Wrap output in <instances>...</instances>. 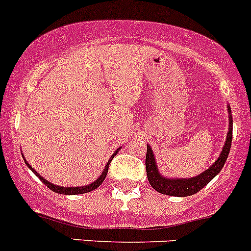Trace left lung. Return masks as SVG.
I'll return each instance as SVG.
<instances>
[{"mask_svg":"<svg viewBox=\"0 0 251 251\" xmlns=\"http://www.w3.org/2000/svg\"><path fill=\"white\" fill-rule=\"evenodd\" d=\"M229 113V128L228 134H227L226 143H225L222 152L216 162L211 165L209 169L203 172L202 174L198 175L196 177H191V179H167V177L162 176L159 174L158 169H157L156 162H154L153 153H152L151 147L147 146L146 152V159H145V164H146V174L147 179H149L150 185L157 191V192L162 193V195L168 196H177V197H186V196H192L201 191L206 183H209L216 175L220 173L222 167L225 165L227 157H228L229 150H231L232 144V112L231 107L228 106Z\"/></svg>","mask_w":251,"mask_h":251,"instance_id":"obj_1","label":"left lung"}]
</instances>
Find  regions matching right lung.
<instances>
[{"label":"right lung","instance_id":"obj_1","mask_svg":"<svg viewBox=\"0 0 251 251\" xmlns=\"http://www.w3.org/2000/svg\"><path fill=\"white\" fill-rule=\"evenodd\" d=\"M118 151H120V149H118L117 151H116L115 153H113L112 156H111V158L108 159V162H107L106 167H105L104 172H102V174L100 175V177H99V179H97V180H95L94 182H92V183H90V185H88V186H82V187H60V186H58V185H54V183H50V182H48L47 180H45V179H43V177L41 176V175L38 174V173L36 172V170L33 169V168L31 167V165H30L29 163H27V162H26V159H24V161H25V163H26L27 167H29L30 169L32 170V172L35 173L36 175H37V176H38V179H40L41 181H43V183H45V185L47 186V187L49 188V190H51V191H53V192L60 193V195H82V193H87V192H90V191L95 190V188H98V187H99L100 185H101L102 181H104V180H105V177H106V175H107L108 165H110L111 161H112V159H113V157L116 156V153H117Z\"/></svg>","mask_w":251,"mask_h":251}]
</instances>
